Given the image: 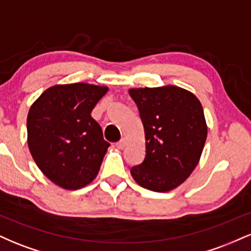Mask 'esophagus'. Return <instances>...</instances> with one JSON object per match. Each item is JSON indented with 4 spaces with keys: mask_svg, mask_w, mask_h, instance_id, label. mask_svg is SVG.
<instances>
[{
    "mask_svg": "<svg viewBox=\"0 0 251 251\" xmlns=\"http://www.w3.org/2000/svg\"><path fill=\"white\" fill-rule=\"evenodd\" d=\"M125 145H126V139H125V138H122V139H120L119 142L116 144L117 148L120 149V150H123L124 148H125Z\"/></svg>",
    "mask_w": 251,
    "mask_h": 251,
    "instance_id": "obj_1",
    "label": "esophagus"
}]
</instances>
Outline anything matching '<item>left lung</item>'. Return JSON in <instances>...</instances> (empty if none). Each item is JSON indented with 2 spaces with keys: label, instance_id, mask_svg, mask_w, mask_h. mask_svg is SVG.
<instances>
[{
  "label": "left lung",
  "instance_id": "1",
  "mask_svg": "<svg viewBox=\"0 0 251 251\" xmlns=\"http://www.w3.org/2000/svg\"><path fill=\"white\" fill-rule=\"evenodd\" d=\"M145 131V158L131 168L143 188L166 192L177 188L197 166L208 128L194 94L176 86L132 88Z\"/></svg>",
  "mask_w": 251,
  "mask_h": 251
}]
</instances>
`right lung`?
I'll use <instances>...</instances> for the list:
<instances>
[{
	"instance_id": "right-lung-1",
	"label": "right lung",
	"mask_w": 251,
	"mask_h": 251,
	"mask_svg": "<svg viewBox=\"0 0 251 251\" xmlns=\"http://www.w3.org/2000/svg\"><path fill=\"white\" fill-rule=\"evenodd\" d=\"M107 87L89 83L56 85L31 105L28 146L46 177L63 189L76 190L97 177L109 143L92 109Z\"/></svg>"
}]
</instances>
